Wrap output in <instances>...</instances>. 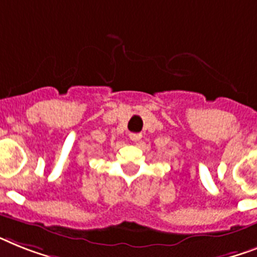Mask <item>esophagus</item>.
<instances>
[{"mask_svg":"<svg viewBox=\"0 0 257 257\" xmlns=\"http://www.w3.org/2000/svg\"><path fill=\"white\" fill-rule=\"evenodd\" d=\"M142 138V134H137V133H131L130 134V139L133 142H138Z\"/></svg>","mask_w":257,"mask_h":257,"instance_id":"obj_1","label":"esophagus"}]
</instances>
